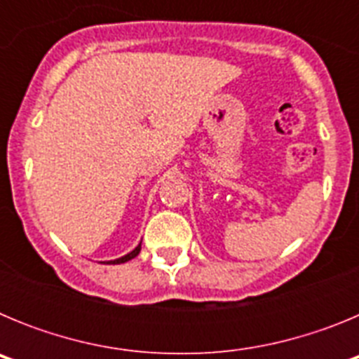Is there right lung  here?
Segmentation results:
<instances>
[{
  "label": "right lung",
  "mask_w": 359,
  "mask_h": 359,
  "mask_svg": "<svg viewBox=\"0 0 359 359\" xmlns=\"http://www.w3.org/2000/svg\"><path fill=\"white\" fill-rule=\"evenodd\" d=\"M140 250H142V243L138 244V246H136V248L133 250L131 253H128V255L120 257V259H116V261H111L109 264H122V262H128V261H131V259H135V257L138 255V253H140Z\"/></svg>",
  "instance_id": "right-lung-1"
}]
</instances>
